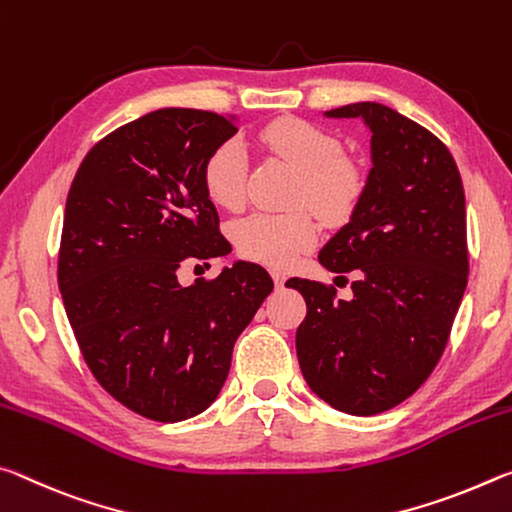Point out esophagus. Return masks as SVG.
Returning <instances> with one entry per match:
<instances>
[{
	"label": "esophagus",
	"mask_w": 512,
	"mask_h": 512,
	"mask_svg": "<svg viewBox=\"0 0 512 512\" xmlns=\"http://www.w3.org/2000/svg\"><path fill=\"white\" fill-rule=\"evenodd\" d=\"M272 279H274V283H276V286H283V283H286V279H288V276H286V272H281V270H272Z\"/></svg>",
	"instance_id": "esophagus-1"
}]
</instances>
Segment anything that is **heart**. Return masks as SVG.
<instances>
[{
	"label": "heart",
	"mask_w": 512,
	"mask_h": 512,
	"mask_svg": "<svg viewBox=\"0 0 512 512\" xmlns=\"http://www.w3.org/2000/svg\"><path fill=\"white\" fill-rule=\"evenodd\" d=\"M261 145L301 174L292 204L308 206L326 222H340L354 213L365 192V172L342 154L335 133L299 117H281L258 133ZM249 156L238 138L215 147L206 158L201 181L208 199L226 211H238L247 197ZM233 240L251 261L288 267L317 240V222L308 211L251 213L233 226Z\"/></svg>",
	"instance_id": "b5f03b06"
}]
</instances>
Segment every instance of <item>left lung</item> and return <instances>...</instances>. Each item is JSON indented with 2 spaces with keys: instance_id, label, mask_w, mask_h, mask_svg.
Segmentation results:
<instances>
[{
  "instance_id": "obj_1",
  "label": "left lung",
  "mask_w": 512,
  "mask_h": 512,
  "mask_svg": "<svg viewBox=\"0 0 512 512\" xmlns=\"http://www.w3.org/2000/svg\"><path fill=\"white\" fill-rule=\"evenodd\" d=\"M372 131V170L351 220L320 263L347 283L290 279L308 313L297 329L301 374L317 397L349 415H379L429 379L465 295V192L449 149L429 129L376 102L326 111Z\"/></svg>"
}]
</instances>
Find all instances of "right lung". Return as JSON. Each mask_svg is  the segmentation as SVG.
Here are the masks:
<instances>
[{
  "mask_svg": "<svg viewBox=\"0 0 512 512\" xmlns=\"http://www.w3.org/2000/svg\"><path fill=\"white\" fill-rule=\"evenodd\" d=\"M236 120L161 108L108 133L67 192L58 288L99 385L154 422L199 415L220 395L233 345L274 283L238 261L183 288L186 261L231 251L201 181ZM206 265V263H204Z\"/></svg>",
  "mask_w": 512,
  "mask_h": 512,
  "instance_id": "obj_1",
  "label": "right lung"
}]
</instances>
